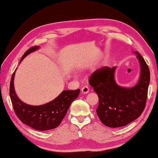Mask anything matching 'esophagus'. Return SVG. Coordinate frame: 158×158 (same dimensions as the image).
Returning <instances> with one entry per match:
<instances>
[{
  "mask_svg": "<svg viewBox=\"0 0 158 158\" xmlns=\"http://www.w3.org/2000/svg\"><path fill=\"white\" fill-rule=\"evenodd\" d=\"M81 92H82V93H85V94H86V93H88L89 92V86H83V87H82V89H81Z\"/></svg>",
  "mask_w": 158,
  "mask_h": 158,
  "instance_id": "obj_1",
  "label": "esophagus"
}]
</instances>
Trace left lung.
<instances>
[{
	"instance_id": "1",
	"label": "left lung",
	"mask_w": 158,
	"mask_h": 158,
	"mask_svg": "<svg viewBox=\"0 0 158 158\" xmlns=\"http://www.w3.org/2000/svg\"><path fill=\"white\" fill-rule=\"evenodd\" d=\"M134 53L139 60L140 74L133 87H122L116 83V67H102L93 72L89 78L90 85L99 98L97 114L108 127L125 126L139 117L145 108L150 71L143 57L137 51Z\"/></svg>"
}]
</instances>
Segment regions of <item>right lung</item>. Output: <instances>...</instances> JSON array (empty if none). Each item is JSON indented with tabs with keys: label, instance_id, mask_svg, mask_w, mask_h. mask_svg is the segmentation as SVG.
<instances>
[{
	"label": "right lung",
	"instance_id": "1",
	"mask_svg": "<svg viewBox=\"0 0 158 158\" xmlns=\"http://www.w3.org/2000/svg\"><path fill=\"white\" fill-rule=\"evenodd\" d=\"M38 49L39 46H34L28 49L22 56L20 63L25 56ZM15 72V70L11 76L9 95L13 108L19 119L28 126L40 131L49 130L57 127L65 117L71 104L78 97L80 90L63 91L54 100L46 104L28 105L21 101L15 92L14 85Z\"/></svg>",
	"mask_w": 158,
	"mask_h": 158
}]
</instances>
